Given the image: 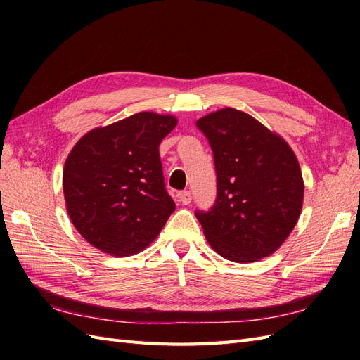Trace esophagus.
<instances>
[{"instance_id":"34e87169","label":"esophagus","mask_w":360,"mask_h":360,"mask_svg":"<svg viewBox=\"0 0 360 360\" xmlns=\"http://www.w3.org/2000/svg\"><path fill=\"white\" fill-rule=\"evenodd\" d=\"M179 201L183 204V205H188L189 202H191V200H192V195H191V192L189 191H183V192H180L179 195Z\"/></svg>"}]
</instances>
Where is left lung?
Wrapping results in <instances>:
<instances>
[{
  "mask_svg": "<svg viewBox=\"0 0 360 360\" xmlns=\"http://www.w3.org/2000/svg\"><path fill=\"white\" fill-rule=\"evenodd\" d=\"M217 176L212 210L197 212L209 245L225 259L252 263L279 249L296 226L304 184L287 141L234 108L201 117Z\"/></svg>",
  "mask_w": 360,
  "mask_h": 360,
  "instance_id": "left-lung-1",
  "label": "left lung"
}]
</instances>
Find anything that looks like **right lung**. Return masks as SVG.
<instances>
[{"mask_svg":"<svg viewBox=\"0 0 360 360\" xmlns=\"http://www.w3.org/2000/svg\"><path fill=\"white\" fill-rule=\"evenodd\" d=\"M176 126L174 115L143 111L91 129L73 146L63 169L64 200L73 226L96 249L138 254L176 210L159 158Z\"/></svg>","mask_w":360,"mask_h":360,"instance_id":"1","label":"right lung"}]
</instances>
